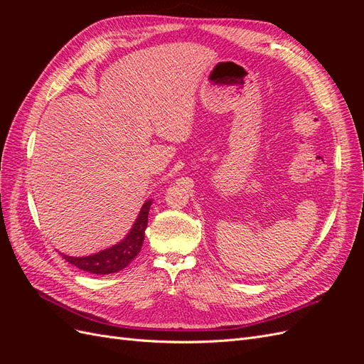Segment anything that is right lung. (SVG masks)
Masks as SVG:
<instances>
[{"instance_id":"1","label":"right lung","mask_w":364,"mask_h":364,"mask_svg":"<svg viewBox=\"0 0 364 364\" xmlns=\"http://www.w3.org/2000/svg\"><path fill=\"white\" fill-rule=\"evenodd\" d=\"M150 205H151V200H147L144 205H142L141 213L136 218L134 228L130 229L129 235L121 241V243L90 257H82V258L68 257V255H62V257L77 269L90 272L94 274H109V273L123 270L124 267L129 266L132 259L138 255L142 247V243H144V234H146L147 222H149Z\"/></svg>"}]
</instances>
